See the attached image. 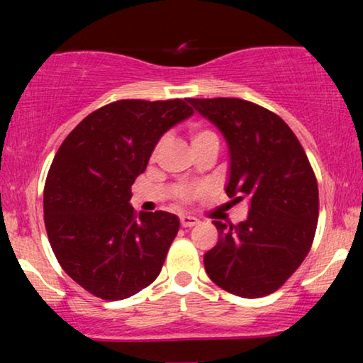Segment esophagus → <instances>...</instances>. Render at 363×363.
<instances>
[{"instance_id":"obj_1","label":"esophagus","mask_w":363,"mask_h":363,"mask_svg":"<svg viewBox=\"0 0 363 363\" xmlns=\"http://www.w3.org/2000/svg\"><path fill=\"white\" fill-rule=\"evenodd\" d=\"M180 223H182L183 228H191V226L198 225V223H200V220H198V218H195V216H190V215H182L180 216Z\"/></svg>"}]
</instances>
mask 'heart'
Returning a JSON list of instances; mask_svg holds the SVG:
<instances>
[{"label":"heart","mask_w":363,"mask_h":363,"mask_svg":"<svg viewBox=\"0 0 363 363\" xmlns=\"http://www.w3.org/2000/svg\"><path fill=\"white\" fill-rule=\"evenodd\" d=\"M190 137H191L193 145H195V143L205 142V140H211V138H216V135L211 130H208V128H203L200 125H193L191 127ZM198 193H200V188H196V186L182 185L180 188H178V198H182V200H190V198L196 196Z\"/></svg>","instance_id":"1"}]
</instances>
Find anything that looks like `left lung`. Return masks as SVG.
Wrapping results in <instances>:
<instances>
[{
	"label": "left lung",
	"instance_id": "obj_1",
	"mask_svg": "<svg viewBox=\"0 0 363 363\" xmlns=\"http://www.w3.org/2000/svg\"><path fill=\"white\" fill-rule=\"evenodd\" d=\"M228 145L226 195L247 200L245 221L218 228L205 269L221 289L262 297L284 284L306 259L319 218V190L304 148L287 123L242 99H188Z\"/></svg>",
	"mask_w": 363,
	"mask_h": 363
}]
</instances>
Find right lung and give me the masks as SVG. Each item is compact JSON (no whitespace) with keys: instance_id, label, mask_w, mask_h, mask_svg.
<instances>
[{"instance_id":"right-lung-1","label":"right lung","mask_w":363,"mask_h":363,"mask_svg":"<svg viewBox=\"0 0 363 363\" xmlns=\"http://www.w3.org/2000/svg\"><path fill=\"white\" fill-rule=\"evenodd\" d=\"M193 113L188 99L117 101L66 137L44 185V223L62 269L91 294L127 299L160 274L180 220L135 216L130 186L163 133Z\"/></svg>"}]
</instances>
